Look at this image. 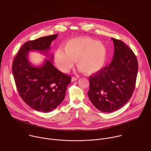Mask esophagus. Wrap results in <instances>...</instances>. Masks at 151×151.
Segmentation results:
<instances>
[{"mask_svg":"<svg viewBox=\"0 0 151 151\" xmlns=\"http://www.w3.org/2000/svg\"><path fill=\"white\" fill-rule=\"evenodd\" d=\"M78 78L77 77H72V82H74L75 81H76Z\"/></svg>","mask_w":151,"mask_h":151,"instance_id":"1","label":"esophagus"}]
</instances>
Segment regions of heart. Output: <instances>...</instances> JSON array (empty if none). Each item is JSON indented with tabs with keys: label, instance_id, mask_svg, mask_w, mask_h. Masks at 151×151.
<instances>
[{
	"label": "heart",
	"instance_id": "heart-1",
	"mask_svg": "<svg viewBox=\"0 0 151 151\" xmlns=\"http://www.w3.org/2000/svg\"><path fill=\"white\" fill-rule=\"evenodd\" d=\"M62 50L55 52L54 61L63 73H68L73 68L75 60L79 71L93 75L103 68L107 59L105 45L88 37L70 39L63 45Z\"/></svg>",
	"mask_w": 151,
	"mask_h": 151
}]
</instances>
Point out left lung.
Here are the masks:
<instances>
[{
    "instance_id": "obj_1",
    "label": "left lung",
    "mask_w": 151,
    "mask_h": 151,
    "mask_svg": "<svg viewBox=\"0 0 151 151\" xmlns=\"http://www.w3.org/2000/svg\"><path fill=\"white\" fill-rule=\"evenodd\" d=\"M114 58L108 66L89 78L88 97L97 109L112 112L123 107L135 88L138 62L133 51L124 43L111 38Z\"/></svg>"
}]
</instances>
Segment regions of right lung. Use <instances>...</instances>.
I'll use <instances>...</instances> for the list:
<instances>
[{
  "label": "right lung",
  "instance_id": "add662e5",
  "mask_svg": "<svg viewBox=\"0 0 151 151\" xmlns=\"http://www.w3.org/2000/svg\"><path fill=\"white\" fill-rule=\"evenodd\" d=\"M58 34L26 42L12 63V73L18 93L32 109L48 112L56 109L65 97L71 77L63 73L52 64V54L48 55L51 42ZM30 50H37L50 57L40 67H34L28 60Z\"/></svg>",
  "mask_w": 151,
  "mask_h": 151
}]
</instances>
